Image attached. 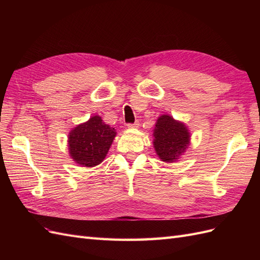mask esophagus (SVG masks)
<instances>
[{
    "instance_id": "esophagus-1",
    "label": "esophagus",
    "mask_w": 260,
    "mask_h": 260,
    "mask_svg": "<svg viewBox=\"0 0 260 260\" xmlns=\"http://www.w3.org/2000/svg\"><path fill=\"white\" fill-rule=\"evenodd\" d=\"M139 125H140V122L136 121L135 123L127 124V127H128V129H137V128H139Z\"/></svg>"
}]
</instances>
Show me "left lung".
<instances>
[{
	"instance_id": "1",
	"label": "left lung",
	"mask_w": 260,
	"mask_h": 260,
	"mask_svg": "<svg viewBox=\"0 0 260 260\" xmlns=\"http://www.w3.org/2000/svg\"><path fill=\"white\" fill-rule=\"evenodd\" d=\"M153 145L164 162H176L191 144V132L186 124L164 114L157 118L153 129Z\"/></svg>"
}]
</instances>
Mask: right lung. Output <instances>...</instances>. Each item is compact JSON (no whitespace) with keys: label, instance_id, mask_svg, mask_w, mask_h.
<instances>
[{"label":"right lung","instance_id":"add662e5","mask_svg":"<svg viewBox=\"0 0 260 260\" xmlns=\"http://www.w3.org/2000/svg\"><path fill=\"white\" fill-rule=\"evenodd\" d=\"M117 135L115 128L106 124L99 115L77 124L68 135L70 158L79 166L92 168L100 165L111 148Z\"/></svg>","mask_w":260,"mask_h":260}]
</instances>
